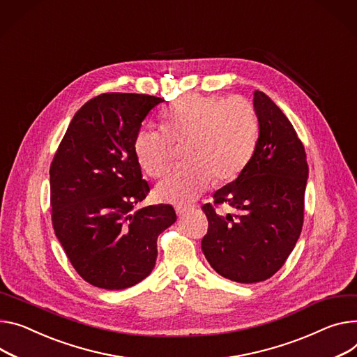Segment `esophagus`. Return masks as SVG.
<instances>
[{
	"label": "esophagus",
	"mask_w": 357,
	"mask_h": 357,
	"mask_svg": "<svg viewBox=\"0 0 357 357\" xmlns=\"http://www.w3.org/2000/svg\"><path fill=\"white\" fill-rule=\"evenodd\" d=\"M176 213H177V215L181 218V217H184V215H185V213H187V207L177 206V207H176Z\"/></svg>",
	"instance_id": "esophagus-1"
}]
</instances>
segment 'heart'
Segmentation results:
<instances>
[{
	"instance_id": "1",
	"label": "heart",
	"mask_w": 357,
	"mask_h": 357,
	"mask_svg": "<svg viewBox=\"0 0 357 357\" xmlns=\"http://www.w3.org/2000/svg\"><path fill=\"white\" fill-rule=\"evenodd\" d=\"M161 127L137 131L132 151L140 167L158 178L172 166L173 143H187V166L155 187L160 202L184 206L200 197L213 177L225 183L244 169L256 147L259 123L255 107L243 97L188 94L164 113Z\"/></svg>"
}]
</instances>
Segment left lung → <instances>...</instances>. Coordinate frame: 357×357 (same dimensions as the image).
<instances>
[{"label": "left lung", "mask_w": 357, "mask_h": 357, "mask_svg": "<svg viewBox=\"0 0 357 357\" xmlns=\"http://www.w3.org/2000/svg\"><path fill=\"white\" fill-rule=\"evenodd\" d=\"M259 139L238 177L217 190L202 208L208 230L202 250L220 276L237 283L270 279L293 252L303 227L309 177L306 151L282 109L255 91ZM223 202L236 215H218Z\"/></svg>", "instance_id": "1"}]
</instances>
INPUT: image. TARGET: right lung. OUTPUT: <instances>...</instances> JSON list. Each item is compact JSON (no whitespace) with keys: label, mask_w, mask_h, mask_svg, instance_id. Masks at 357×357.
<instances>
[{"label":"right lung","mask_w":357,"mask_h":357,"mask_svg":"<svg viewBox=\"0 0 357 357\" xmlns=\"http://www.w3.org/2000/svg\"><path fill=\"white\" fill-rule=\"evenodd\" d=\"M164 100L105 93L73 117L50 167L56 236L87 283L121 290L146 279L157 259V237L177 215L170 204L134 210L149 195L132 142L143 120Z\"/></svg>","instance_id":"right-lung-1"}]
</instances>
